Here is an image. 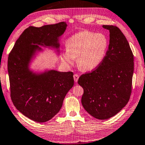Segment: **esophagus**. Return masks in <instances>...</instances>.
<instances>
[{
  "mask_svg": "<svg viewBox=\"0 0 145 145\" xmlns=\"http://www.w3.org/2000/svg\"><path fill=\"white\" fill-rule=\"evenodd\" d=\"M78 79H79V76L77 74H75L74 75V81L77 82Z\"/></svg>",
  "mask_w": 145,
  "mask_h": 145,
  "instance_id": "34e87169",
  "label": "esophagus"
}]
</instances>
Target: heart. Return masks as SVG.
<instances>
[{"label":"heart","instance_id":"obj_1","mask_svg":"<svg viewBox=\"0 0 145 145\" xmlns=\"http://www.w3.org/2000/svg\"><path fill=\"white\" fill-rule=\"evenodd\" d=\"M67 51L62 58L71 66L77 59V65L84 71H91L102 63L107 52L108 40L105 35L84 30L73 35L67 40Z\"/></svg>","mask_w":145,"mask_h":145}]
</instances>
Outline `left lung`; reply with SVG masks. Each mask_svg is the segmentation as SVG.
<instances>
[{
    "label": "left lung",
    "mask_w": 145,
    "mask_h": 145,
    "mask_svg": "<svg viewBox=\"0 0 145 145\" xmlns=\"http://www.w3.org/2000/svg\"><path fill=\"white\" fill-rule=\"evenodd\" d=\"M109 30L106 56L99 66L82 74L78 83L84 89L81 103L90 115L108 119L119 112L129 102L132 89L134 56L126 38L119 28L103 25Z\"/></svg>",
    "instance_id": "8db88e82"
}]
</instances>
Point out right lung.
<instances>
[{
	"label": "right lung",
	"mask_w": 145,
	"mask_h": 145,
	"mask_svg": "<svg viewBox=\"0 0 145 145\" xmlns=\"http://www.w3.org/2000/svg\"><path fill=\"white\" fill-rule=\"evenodd\" d=\"M66 27L65 22L28 27L16 40L8 57L12 102L21 113L35 122H45L55 116L74 85L72 72L50 70L36 74L29 68L36 52L42 50L39 45L59 48V37Z\"/></svg>",
	"instance_id": "add662e5"
}]
</instances>
